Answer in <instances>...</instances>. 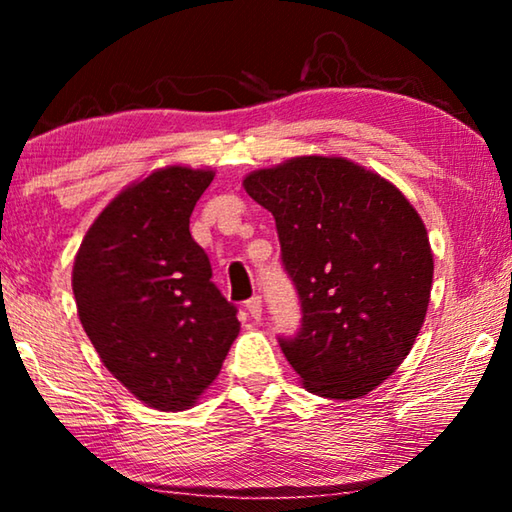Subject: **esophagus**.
<instances>
[{"label":"esophagus","instance_id":"esophagus-1","mask_svg":"<svg viewBox=\"0 0 512 512\" xmlns=\"http://www.w3.org/2000/svg\"><path fill=\"white\" fill-rule=\"evenodd\" d=\"M246 309H248V314L253 316L255 320L262 318V298L253 296L250 300H246Z\"/></svg>","mask_w":512,"mask_h":512}]
</instances>
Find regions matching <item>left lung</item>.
I'll use <instances>...</instances> for the list:
<instances>
[{
	"mask_svg": "<svg viewBox=\"0 0 512 512\" xmlns=\"http://www.w3.org/2000/svg\"><path fill=\"white\" fill-rule=\"evenodd\" d=\"M273 214L302 327L280 348L309 393L357 400L411 352L427 316L433 253L406 196L336 155H300L244 178Z\"/></svg>",
	"mask_w": 512,
	"mask_h": 512,
	"instance_id": "obj_1",
	"label": "left lung"
}]
</instances>
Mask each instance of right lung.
<instances>
[{"mask_svg":"<svg viewBox=\"0 0 512 512\" xmlns=\"http://www.w3.org/2000/svg\"><path fill=\"white\" fill-rule=\"evenodd\" d=\"M212 169H155L103 207L74 259L81 325L112 377L158 411L194 406L239 334L189 216Z\"/></svg>","mask_w":512,"mask_h":512,"instance_id":"1","label":"right lung"}]
</instances>
